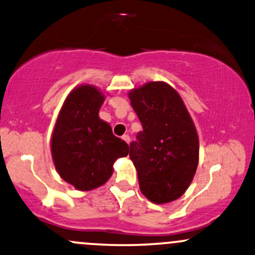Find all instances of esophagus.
Here are the masks:
<instances>
[{"label":"esophagus","mask_w":255,"mask_h":255,"mask_svg":"<svg viewBox=\"0 0 255 255\" xmlns=\"http://www.w3.org/2000/svg\"><path fill=\"white\" fill-rule=\"evenodd\" d=\"M122 139H124L125 141L127 142V144H129V142H130V137H129V135H128V134H125V135H122Z\"/></svg>","instance_id":"esophagus-1"}]
</instances>
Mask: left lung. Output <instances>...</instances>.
I'll return each instance as SVG.
<instances>
[{"instance_id": "obj_1", "label": "left lung", "mask_w": 255, "mask_h": 255, "mask_svg": "<svg viewBox=\"0 0 255 255\" xmlns=\"http://www.w3.org/2000/svg\"><path fill=\"white\" fill-rule=\"evenodd\" d=\"M142 130L129 145L140 191L154 204L176 200L194 177L199 160L197 129L180 95L162 81L129 92Z\"/></svg>"}]
</instances>
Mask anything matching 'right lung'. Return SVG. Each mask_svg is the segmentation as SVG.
Instances as JSON below:
<instances>
[{
	"instance_id": "right-lung-1",
	"label": "right lung",
	"mask_w": 255,
	"mask_h": 255,
	"mask_svg": "<svg viewBox=\"0 0 255 255\" xmlns=\"http://www.w3.org/2000/svg\"><path fill=\"white\" fill-rule=\"evenodd\" d=\"M104 95L83 85L64 101L51 137L55 168L79 191H91L107 182L113 165L128 154V146L115 136L109 124L99 119Z\"/></svg>"
}]
</instances>
